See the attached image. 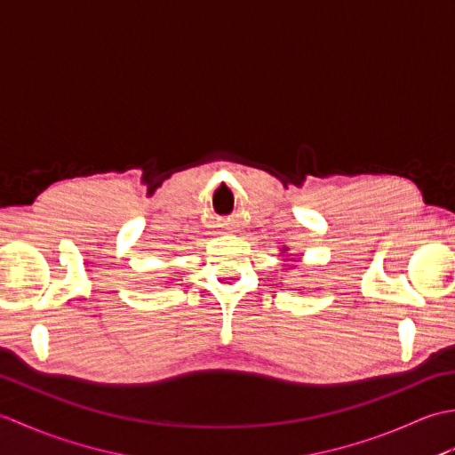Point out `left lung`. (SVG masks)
Returning <instances> with one entry per match:
<instances>
[{
  "instance_id": "8db88e82",
  "label": "left lung",
  "mask_w": 455,
  "mask_h": 455,
  "mask_svg": "<svg viewBox=\"0 0 455 455\" xmlns=\"http://www.w3.org/2000/svg\"><path fill=\"white\" fill-rule=\"evenodd\" d=\"M287 252H289V248H287V246H283V248H282V254H285V256H289V254H287Z\"/></svg>"
}]
</instances>
